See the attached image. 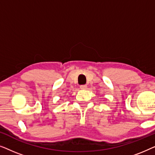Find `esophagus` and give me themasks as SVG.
Wrapping results in <instances>:
<instances>
[{
  "mask_svg": "<svg viewBox=\"0 0 155 155\" xmlns=\"http://www.w3.org/2000/svg\"><path fill=\"white\" fill-rule=\"evenodd\" d=\"M87 87V86L85 85V84H82V85L80 86V88L81 89V90H86Z\"/></svg>",
  "mask_w": 155,
  "mask_h": 155,
  "instance_id": "34e87169",
  "label": "esophagus"
}]
</instances>
